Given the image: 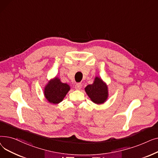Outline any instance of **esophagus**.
<instances>
[{"instance_id": "obj_1", "label": "esophagus", "mask_w": 158, "mask_h": 158, "mask_svg": "<svg viewBox=\"0 0 158 158\" xmlns=\"http://www.w3.org/2000/svg\"><path fill=\"white\" fill-rule=\"evenodd\" d=\"M81 88H82L81 83H77L76 85V86H75V88H76V89H80Z\"/></svg>"}]
</instances>
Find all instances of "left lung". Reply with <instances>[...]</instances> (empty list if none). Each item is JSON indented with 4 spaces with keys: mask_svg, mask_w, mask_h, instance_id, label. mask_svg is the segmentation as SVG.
I'll return each mask as SVG.
<instances>
[{
    "mask_svg": "<svg viewBox=\"0 0 158 158\" xmlns=\"http://www.w3.org/2000/svg\"><path fill=\"white\" fill-rule=\"evenodd\" d=\"M85 91L92 101L97 104L104 103L108 97L107 85L98 77L95 78L93 84L85 88Z\"/></svg>",
    "mask_w": 158,
    "mask_h": 158,
    "instance_id": "1",
    "label": "left lung"
}]
</instances>
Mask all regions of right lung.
Segmentation results:
<instances>
[{
	"mask_svg": "<svg viewBox=\"0 0 158 158\" xmlns=\"http://www.w3.org/2000/svg\"><path fill=\"white\" fill-rule=\"evenodd\" d=\"M70 90V86L66 83H63L57 77L48 82L44 89V95L47 100L52 104L61 102L66 94Z\"/></svg>",
	"mask_w": 158,
	"mask_h": 158,
	"instance_id": "add662e5",
	"label": "right lung"
}]
</instances>
